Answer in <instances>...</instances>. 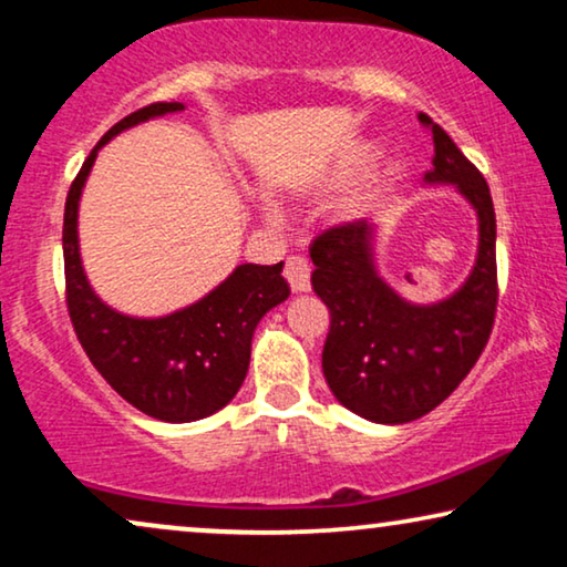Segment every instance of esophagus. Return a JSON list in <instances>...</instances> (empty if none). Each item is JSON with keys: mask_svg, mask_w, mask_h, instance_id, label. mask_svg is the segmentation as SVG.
<instances>
[{"mask_svg": "<svg viewBox=\"0 0 567 567\" xmlns=\"http://www.w3.org/2000/svg\"><path fill=\"white\" fill-rule=\"evenodd\" d=\"M284 276H286V281H289L291 291L301 293L309 289V262L305 258H299V255H293V258L286 260Z\"/></svg>", "mask_w": 567, "mask_h": 567, "instance_id": "obj_1", "label": "esophagus"}]
</instances>
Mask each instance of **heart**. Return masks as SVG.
Segmentation results:
<instances>
[{
    "mask_svg": "<svg viewBox=\"0 0 567 567\" xmlns=\"http://www.w3.org/2000/svg\"><path fill=\"white\" fill-rule=\"evenodd\" d=\"M369 159H371V152H369V150H359V152H355L353 157L348 159V165H346L343 169H340V181H346V177H351V175L359 173V169H361L363 165H367ZM392 181H394V169H390V173H386V175L382 177V181H377L374 185H367V188H363L361 193H355V196L346 204V208H348V212H359V208H361L363 204H367V200L374 198L377 193L382 190L384 185H390Z\"/></svg>",
    "mask_w": 567,
    "mask_h": 567,
    "instance_id": "heart-1",
    "label": "heart"
}]
</instances>
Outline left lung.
I'll use <instances>...</instances> for the list:
<instances>
[{
    "label": "left lung",
    "mask_w": 567,
    "mask_h": 567,
    "mask_svg": "<svg viewBox=\"0 0 567 567\" xmlns=\"http://www.w3.org/2000/svg\"><path fill=\"white\" fill-rule=\"evenodd\" d=\"M433 134L425 183L456 185L477 212V260L460 291L417 307L390 289L374 266V224L324 229L309 247L312 289L330 309L322 371L351 413L374 423H410L452 394L491 338L498 307L495 212L491 188L444 128L421 113Z\"/></svg>",
    "instance_id": "8db88e82"
}]
</instances>
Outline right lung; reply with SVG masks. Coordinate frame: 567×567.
I'll return each instance as SVG.
<instances>
[{
    "instance_id": "obj_1",
    "label": "right lung",
    "mask_w": 567,
    "mask_h": 567,
    "mask_svg": "<svg viewBox=\"0 0 567 567\" xmlns=\"http://www.w3.org/2000/svg\"><path fill=\"white\" fill-rule=\"evenodd\" d=\"M177 111L185 105L152 103L126 115L84 159L64 208V276L69 317L92 367L142 413L165 423H190L235 398L250 367L255 328L291 291L281 276L284 262L237 266L196 305L152 320L115 312L92 291L80 258L76 212L100 146L136 123Z\"/></svg>"
}]
</instances>
